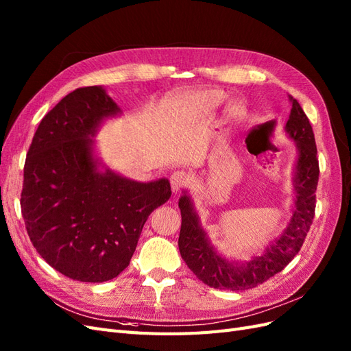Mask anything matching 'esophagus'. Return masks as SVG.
I'll list each match as a JSON object with an SVG mask.
<instances>
[{
    "label": "esophagus",
    "mask_w": 351,
    "mask_h": 351,
    "mask_svg": "<svg viewBox=\"0 0 351 351\" xmlns=\"http://www.w3.org/2000/svg\"><path fill=\"white\" fill-rule=\"evenodd\" d=\"M189 181V175L184 170H176V172L172 173L170 176V185H172V189L175 193H178L179 189L184 188Z\"/></svg>",
    "instance_id": "esophagus-1"
}]
</instances>
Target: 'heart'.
Masks as SVG:
<instances>
[{"label":"heart","mask_w":351,"mask_h":351,"mask_svg":"<svg viewBox=\"0 0 351 351\" xmlns=\"http://www.w3.org/2000/svg\"><path fill=\"white\" fill-rule=\"evenodd\" d=\"M223 99V95L219 94V93H207L204 97H203V101L207 103V104H217Z\"/></svg>","instance_id":"heart-1"}]
</instances>
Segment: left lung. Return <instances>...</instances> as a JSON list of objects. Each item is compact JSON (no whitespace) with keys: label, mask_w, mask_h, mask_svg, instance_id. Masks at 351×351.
I'll return each mask as SVG.
<instances>
[{"label":"left lung","mask_w":351,"mask_h":351,"mask_svg":"<svg viewBox=\"0 0 351 351\" xmlns=\"http://www.w3.org/2000/svg\"><path fill=\"white\" fill-rule=\"evenodd\" d=\"M291 113L285 125L288 135L297 143L298 160L295 167V212L281 238L266 248L263 256L253 258L243 266L232 265L220 257L208 244L199 228L197 215L186 195L179 199L182 223L179 232V252L186 266L206 285L243 291L267 281L291 262L302 248L310 226L313 223L316 207V186L319 181V160L315 134L302 106L291 97Z\"/></svg>","instance_id":"obj_1"}]
</instances>
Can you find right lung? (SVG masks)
I'll return each instance as SVG.
<instances>
[{"mask_svg":"<svg viewBox=\"0 0 351 351\" xmlns=\"http://www.w3.org/2000/svg\"><path fill=\"white\" fill-rule=\"evenodd\" d=\"M119 112L101 86L67 94L44 116L29 147L20 207L45 262L81 282H106L128 267L145 220L170 194L167 179L141 184L98 172L93 136Z\"/></svg>","mask_w":351,"mask_h":351,"instance_id":"add662e5","label":"right lung"}]
</instances>
